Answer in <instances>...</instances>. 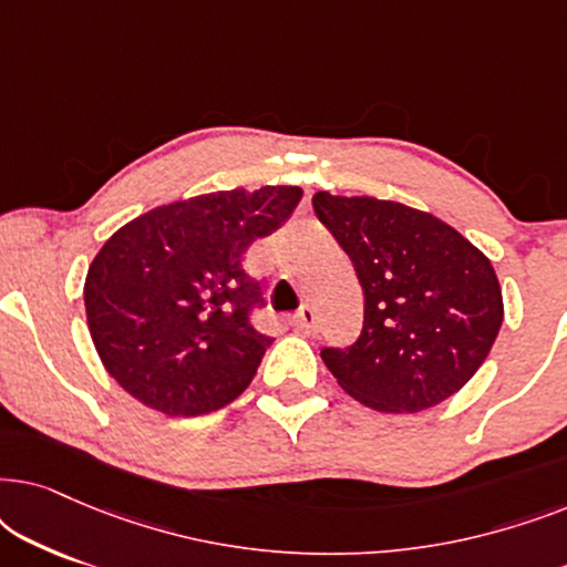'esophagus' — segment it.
<instances>
[{
	"mask_svg": "<svg viewBox=\"0 0 567 567\" xmlns=\"http://www.w3.org/2000/svg\"><path fill=\"white\" fill-rule=\"evenodd\" d=\"M293 328L301 332H315L317 330V312L309 305H305L293 315Z\"/></svg>",
	"mask_w": 567,
	"mask_h": 567,
	"instance_id": "1",
	"label": "esophagus"
}]
</instances>
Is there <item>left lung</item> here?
<instances>
[{"label":"left lung","mask_w":567,"mask_h":567,"mask_svg":"<svg viewBox=\"0 0 567 567\" xmlns=\"http://www.w3.org/2000/svg\"><path fill=\"white\" fill-rule=\"evenodd\" d=\"M312 206L363 289L361 336L320 351L338 384L382 413H417L460 392L503 322L491 260L454 227L398 200L320 190Z\"/></svg>","instance_id":"obj_1"}]
</instances>
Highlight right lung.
<instances>
[{"mask_svg": "<svg viewBox=\"0 0 567 567\" xmlns=\"http://www.w3.org/2000/svg\"><path fill=\"white\" fill-rule=\"evenodd\" d=\"M299 200L293 185L216 190L152 208L107 239L84 309L107 374L131 398L190 417L247 390L270 338L252 324L266 299L243 260Z\"/></svg>", "mask_w": 567, "mask_h": 567, "instance_id": "right-lung-1", "label": "right lung"}]
</instances>
